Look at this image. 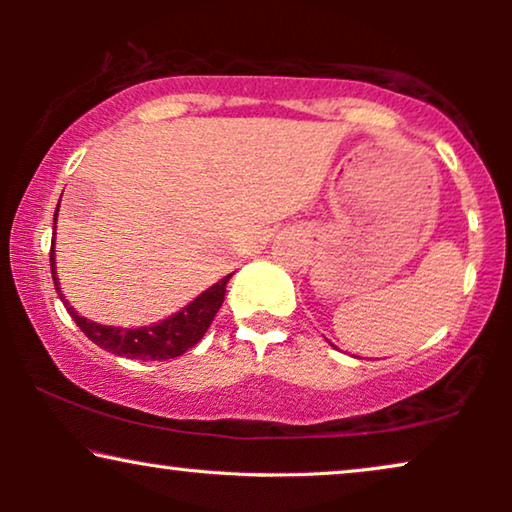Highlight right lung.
<instances>
[{
	"instance_id": "add662e5",
	"label": "right lung",
	"mask_w": 512,
	"mask_h": 512,
	"mask_svg": "<svg viewBox=\"0 0 512 512\" xmlns=\"http://www.w3.org/2000/svg\"><path fill=\"white\" fill-rule=\"evenodd\" d=\"M60 207V202H58ZM55 216H58V209H55ZM55 230V228H53ZM51 275L55 291L62 303H65L67 312L72 314L76 326L81 328L83 333L88 335V340H93L97 347L107 349V352L116 356H128V359H139V361H165V359H177L198 345L202 335L207 333L209 324H212L216 312L223 305V296H226V284L228 277H223L221 282L209 286L207 291H202L198 298L191 300L184 310H179L172 317L160 321V324L151 326H139V328H121V326H102L95 324L86 317H81L79 312L74 310L72 305L65 300V293H60V282L58 275H55V254L51 247Z\"/></svg>"
}]
</instances>
